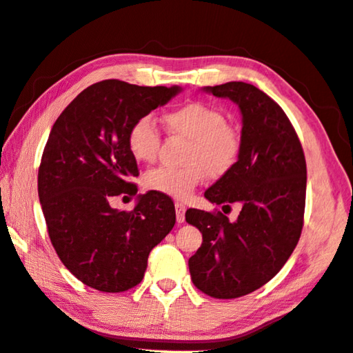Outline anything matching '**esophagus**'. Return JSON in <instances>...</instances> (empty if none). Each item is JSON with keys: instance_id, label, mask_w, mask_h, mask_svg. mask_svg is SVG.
<instances>
[{"instance_id": "1", "label": "esophagus", "mask_w": 353, "mask_h": 353, "mask_svg": "<svg viewBox=\"0 0 353 353\" xmlns=\"http://www.w3.org/2000/svg\"><path fill=\"white\" fill-rule=\"evenodd\" d=\"M185 210H187V207H185L182 202H176V219H177V223H183V221H185Z\"/></svg>"}]
</instances>
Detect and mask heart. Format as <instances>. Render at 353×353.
<instances>
[{
    "instance_id": "1",
    "label": "heart",
    "mask_w": 353,
    "mask_h": 353,
    "mask_svg": "<svg viewBox=\"0 0 353 353\" xmlns=\"http://www.w3.org/2000/svg\"><path fill=\"white\" fill-rule=\"evenodd\" d=\"M165 123L171 132L191 141L185 168L159 166L145 176V187L170 198L185 199L202 182L205 170L212 176H223L236 162L240 154V137L225 124L224 113L216 107L188 103L168 112ZM160 134L152 117L134 121L128 132V146L140 163H151L157 157Z\"/></svg>"
}]
</instances>
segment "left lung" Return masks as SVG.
I'll return each instance as SVG.
<instances>
[{
    "label": "left lung",
    "mask_w": 353,
    "mask_h": 353,
    "mask_svg": "<svg viewBox=\"0 0 353 353\" xmlns=\"http://www.w3.org/2000/svg\"><path fill=\"white\" fill-rule=\"evenodd\" d=\"M241 113L238 160L204 196L212 204H241L236 221L190 208L202 244L188 260L194 286L216 299L246 296L270 282L301 238L307 163L294 128L276 101L246 82L204 87ZM229 207V205H227Z\"/></svg>",
    "instance_id": "left-lung-1"
}]
</instances>
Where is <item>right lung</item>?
<instances>
[{"label": "right lung", "mask_w": 353, "mask_h": 353, "mask_svg": "<svg viewBox=\"0 0 353 353\" xmlns=\"http://www.w3.org/2000/svg\"><path fill=\"white\" fill-rule=\"evenodd\" d=\"M181 92L179 85L101 81L77 94L51 129L39 168V199L59 259L90 288L121 292L139 285L149 252L176 224L166 194H139L132 212L112 208L110 201L137 194L130 126Z\"/></svg>", "instance_id": "right-lung-1"}]
</instances>
